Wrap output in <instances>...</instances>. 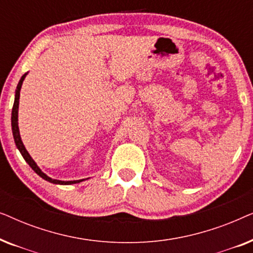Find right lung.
Listing matches in <instances>:
<instances>
[{
  "mask_svg": "<svg viewBox=\"0 0 253 253\" xmlns=\"http://www.w3.org/2000/svg\"><path fill=\"white\" fill-rule=\"evenodd\" d=\"M26 75H23L22 78H20V81L18 83V85H17V88H16V94H15V102H13V107H12V113H11V126H12V134H13V139H15V143H16V146L18 148L20 153H22L23 158L25 159V161L27 164L30 165V167L33 169L34 171L37 172L38 175L40 176V177H42L43 179H46V181L50 182V183H54V184H62V185H69V184H75V183H79L82 181H84V179H78V181H58V179H53L50 178L49 176H47L44 172L41 171V169L38 167L36 162L32 158H31V155L29 154V152L26 151L25 146H24L23 141H22V138H20V134H19V127H18V106H19V95H20V88H22V84L24 82V79H25Z\"/></svg>",
  "mask_w": 253,
  "mask_h": 253,
  "instance_id": "right-lung-1",
  "label": "right lung"
}]
</instances>
